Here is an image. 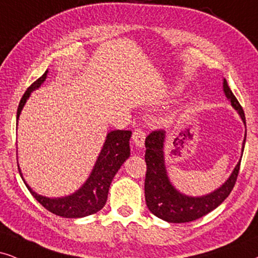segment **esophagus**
Returning a JSON list of instances; mask_svg holds the SVG:
<instances>
[{
	"mask_svg": "<svg viewBox=\"0 0 258 258\" xmlns=\"http://www.w3.org/2000/svg\"><path fill=\"white\" fill-rule=\"evenodd\" d=\"M145 132L143 131V130H136L135 132H133V143H135V145L137 148L139 149H143L144 148V144H145Z\"/></svg>",
	"mask_w": 258,
	"mask_h": 258,
	"instance_id": "esophagus-1",
	"label": "esophagus"
}]
</instances>
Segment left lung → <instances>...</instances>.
<instances>
[{
	"label": "left lung",
	"instance_id": "left-lung-1",
	"mask_svg": "<svg viewBox=\"0 0 258 258\" xmlns=\"http://www.w3.org/2000/svg\"><path fill=\"white\" fill-rule=\"evenodd\" d=\"M223 90L225 96L231 102V106L237 110L245 125L244 110L231 91L225 78L223 81ZM245 138L246 133L244 137L242 156ZM164 142L165 131H153L145 139V201L150 212L159 219L168 221V223L180 224L197 220L216 210L221 202L229 197L234 187L238 172H239L240 159L234 167L230 177L219 188L202 197H189L178 191L169 180L167 167H165Z\"/></svg>",
	"mask_w": 258,
	"mask_h": 258
}]
</instances>
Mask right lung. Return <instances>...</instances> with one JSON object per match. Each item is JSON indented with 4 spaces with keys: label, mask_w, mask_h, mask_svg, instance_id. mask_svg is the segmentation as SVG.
<instances>
[{
    "label": "right lung",
    "mask_w": 258,
    "mask_h": 258,
    "mask_svg": "<svg viewBox=\"0 0 258 258\" xmlns=\"http://www.w3.org/2000/svg\"><path fill=\"white\" fill-rule=\"evenodd\" d=\"M47 73L48 70L45 71V74L40 78H38L34 83H32V86L26 90L18 107V113H16L18 121L21 110L31 96L32 91L38 89L45 82ZM131 136V131H121V130L110 131L106 137L105 143H103L102 149H101L99 157L96 159L89 177L82 184V187L67 197L46 198L35 193L33 189L26 183L21 169L18 165L19 172L33 198H35V200L51 213L63 218H83L90 216V214L102 210L106 205L112 180L120 167L123 164V162L130 157V138Z\"/></svg>",
    "instance_id": "add662e5"
}]
</instances>
